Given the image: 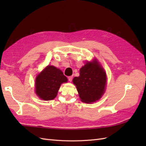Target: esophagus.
I'll use <instances>...</instances> for the list:
<instances>
[{"instance_id":"1","label":"esophagus","mask_w":146,"mask_h":146,"mask_svg":"<svg viewBox=\"0 0 146 146\" xmlns=\"http://www.w3.org/2000/svg\"><path fill=\"white\" fill-rule=\"evenodd\" d=\"M72 78H73V77H72V76H69V77H68V80H69V82H72Z\"/></svg>"}]
</instances>
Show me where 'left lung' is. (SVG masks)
<instances>
[{"instance_id":"1","label":"left lung","mask_w":146,"mask_h":146,"mask_svg":"<svg viewBox=\"0 0 146 146\" xmlns=\"http://www.w3.org/2000/svg\"><path fill=\"white\" fill-rule=\"evenodd\" d=\"M79 97L83 102L91 104L99 100L104 94L107 76L104 68L96 59L87 62L80 69V76L73 79Z\"/></svg>"}]
</instances>
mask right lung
<instances>
[{
    "label": "right lung",
    "instance_id": "add662e5",
    "mask_svg": "<svg viewBox=\"0 0 146 146\" xmlns=\"http://www.w3.org/2000/svg\"><path fill=\"white\" fill-rule=\"evenodd\" d=\"M68 78L63 72L54 66H47L35 80V93L44 100H50L57 96L60 87Z\"/></svg>",
    "mask_w": 146,
    "mask_h": 146
}]
</instances>
